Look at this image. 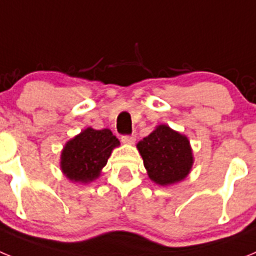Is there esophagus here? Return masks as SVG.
<instances>
[{
  "instance_id": "34e87169",
  "label": "esophagus",
  "mask_w": 256,
  "mask_h": 256,
  "mask_svg": "<svg viewBox=\"0 0 256 256\" xmlns=\"http://www.w3.org/2000/svg\"><path fill=\"white\" fill-rule=\"evenodd\" d=\"M122 142H123V144H134V141H136V136L134 134H132V136H122Z\"/></svg>"
}]
</instances>
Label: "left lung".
<instances>
[{
    "label": "left lung",
    "instance_id": "1",
    "mask_svg": "<svg viewBox=\"0 0 256 256\" xmlns=\"http://www.w3.org/2000/svg\"><path fill=\"white\" fill-rule=\"evenodd\" d=\"M137 148L150 180L160 186L184 180L194 164L188 138L165 124L156 126L137 144Z\"/></svg>",
    "mask_w": 256,
    "mask_h": 256
}]
</instances>
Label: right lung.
<instances>
[{
    "instance_id": "add662e5",
    "label": "right lung",
    "mask_w": 256,
    "mask_h": 256,
    "mask_svg": "<svg viewBox=\"0 0 256 256\" xmlns=\"http://www.w3.org/2000/svg\"><path fill=\"white\" fill-rule=\"evenodd\" d=\"M120 144L110 130L87 128L65 144L60 166L73 182L88 183L98 178L112 151Z\"/></svg>"
}]
</instances>
